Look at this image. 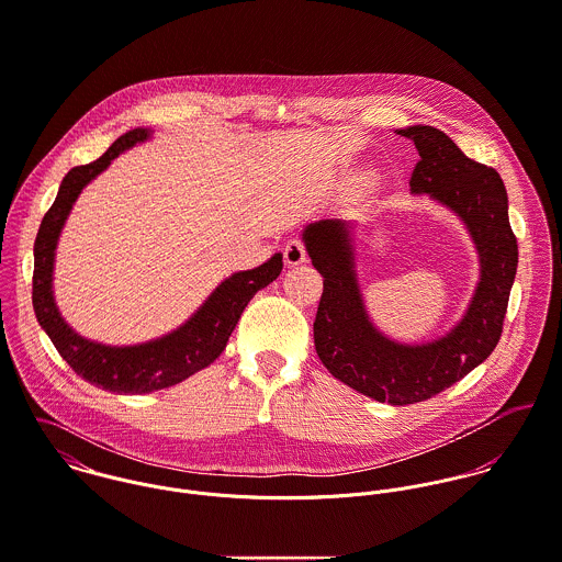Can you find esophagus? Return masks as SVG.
Returning <instances> with one entry per match:
<instances>
[{"label": "esophagus", "instance_id": "obj_1", "mask_svg": "<svg viewBox=\"0 0 562 562\" xmlns=\"http://www.w3.org/2000/svg\"><path fill=\"white\" fill-rule=\"evenodd\" d=\"M308 260V251H306V243L302 238H291L284 245V265L286 267H297L302 262Z\"/></svg>", "mask_w": 562, "mask_h": 562}]
</instances>
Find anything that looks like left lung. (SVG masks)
<instances>
[{"instance_id": "1", "label": "left lung", "mask_w": 562, "mask_h": 562, "mask_svg": "<svg viewBox=\"0 0 562 562\" xmlns=\"http://www.w3.org/2000/svg\"><path fill=\"white\" fill-rule=\"evenodd\" d=\"M422 160L411 176L413 193H430L469 227L480 254V284L464 319L448 337L400 345L369 322L353 273L349 225L324 220L304 229L324 293L315 317V349L324 367L353 391L393 406L435 397L491 356L502 337L517 273V236L508 222V195L493 167L467 158L432 125L400 130Z\"/></svg>"}]
</instances>
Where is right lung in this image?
Segmentation results:
<instances>
[{"mask_svg": "<svg viewBox=\"0 0 562 562\" xmlns=\"http://www.w3.org/2000/svg\"><path fill=\"white\" fill-rule=\"evenodd\" d=\"M149 132L143 127L130 130L119 136L109 151L98 160L74 167L65 176L58 195L52 209L45 213L34 240L32 304L38 324L47 337L52 338L58 353L80 378L104 391L130 395L173 386L215 362L222 356L225 342L240 319L247 302L260 289L271 284L282 271V256L276 254L271 260L251 271L234 273L217 286L206 304L182 328L145 345L109 347L78 337L60 317L52 295L54 249L60 229L80 191L98 173H102L123 149L145 140Z\"/></svg>", "mask_w": 562, "mask_h": 562, "instance_id": "1", "label": "right lung"}]
</instances>
